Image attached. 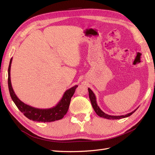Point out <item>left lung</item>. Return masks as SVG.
Returning <instances> with one entry per match:
<instances>
[{"label":"left lung","mask_w":155,"mask_h":155,"mask_svg":"<svg viewBox=\"0 0 155 155\" xmlns=\"http://www.w3.org/2000/svg\"><path fill=\"white\" fill-rule=\"evenodd\" d=\"M88 94H89V98L91 100V103L92 104V106L93 107V109L95 111V113H97V114L98 116H99L101 117H103L104 118H107V119H120V118H126L130 116L131 114H133L134 112H135L137 108H136L135 110H133V112H131L130 113H128L127 114H124V115H121V116H113V115H109V114H107L106 113H104V112L102 110L101 108H99V107L98 106V104L97 103V99H96V97H95V94H94V93L91 88H88Z\"/></svg>","instance_id":"1"}]
</instances>
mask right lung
I'll use <instances>...</instances> for the list:
<instances>
[{
    "label": "right lung",
    "mask_w": 155,
    "mask_h": 155,
    "mask_svg": "<svg viewBox=\"0 0 155 155\" xmlns=\"http://www.w3.org/2000/svg\"><path fill=\"white\" fill-rule=\"evenodd\" d=\"M12 60V58H11V61H10L8 69V90L12 100L20 111L24 114L25 116L27 117L28 119L37 122H43V123L53 122L60 120L63 118L68 110L71 97L73 96L75 89L78 87L77 85H75L74 87H72L67 91H66L61 100L58 102V103L56 106L53 107L42 109V108H37L29 106V105L23 103L16 97L14 90L12 87L11 81V67Z\"/></svg>",
    "instance_id": "obj_1"
}]
</instances>
